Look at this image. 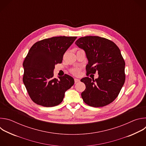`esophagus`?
<instances>
[{
  "label": "esophagus",
  "mask_w": 146,
  "mask_h": 146,
  "mask_svg": "<svg viewBox=\"0 0 146 146\" xmlns=\"http://www.w3.org/2000/svg\"><path fill=\"white\" fill-rule=\"evenodd\" d=\"M80 81V80L79 79H77V78H74V82L75 83H77L78 82Z\"/></svg>",
  "instance_id": "1"
}]
</instances>
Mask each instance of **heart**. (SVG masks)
<instances>
[{
	"label": "heart",
	"instance_id": "heart-1",
	"mask_svg": "<svg viewBox=\"0 0 146 146\" xmlns=\"http://www.w3.org/2000/svg\"><path fill=\"white\" fill-rule=\"evenodd\" d=\"M72 73L74 74V75H76V76H78L80 75V70L79 69H77V68H76V69H74L72 70Z\"/></svg>",
	"mask_w": 146,
	"mask_h": 146
}]
</instances>
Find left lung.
<instances>
[{"mask_svg":"<svg viewBox=\"0 0 146 146\" xmlns=\"http://www.w3.org/2000/svg\"><path fill=\"white\" fill-rule=\"evenodd\" d=\"M75 44L86 52L88 63L87 74L98 72V78H82L86 88L81 97L88 105L95 108L106 106L118 96L125 80V63L120 50L112 41L99 36L79 38Z\"/></svg>","mask_w":146,"mask_h":146,"instance_id":"left-lung-1","label":"left lung"}]
</instances>
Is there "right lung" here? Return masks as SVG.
<instances>
[{"instance_id": "add662e5", "label": "right lung", "mask_w": 146, "mask_h": 146, "mask_svg": "<svg viewBox=\"0 0 146 146\" xmlns=\"http://www.w3.org/2000/svg\"><path fill=\"white\" fill-rule=\"evenodd\" d=\"M77 37H53L37 41L30 48L24 62L23 82L28 93L37 105L57 106L65 92L74 84L72 77L65 74L54 78L55 65L61 64L63 56Z\"/></svg>"}]
</instances>
